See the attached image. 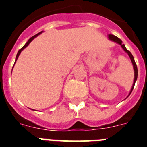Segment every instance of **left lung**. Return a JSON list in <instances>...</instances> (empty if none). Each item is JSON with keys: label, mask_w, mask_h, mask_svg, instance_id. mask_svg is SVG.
I'll return each instance as SVG.
<instances>
[{"label": "left lung", "mask_w": 147, "mask_h": 147, "mask_svg": "<svg viewBox=\"0 0 147 147\" xmlns=\"http://www.w3.org/2000/svg\"><path fill=\"white\" fill-rule=\"evenodd\" d=\"M108 37L109 40L113 41V42H117V43H118V44H120V45H121V47L123 48V50H124V51L126 52L128 54L130 59H131V63H132L133 64V68H134V71H135V78H134V82H133L132 87H131V91H130V94H129V95H130V94H131V93L132 92V90L133 88H134V86H135L136 81L137 80V77H138V68H137V65H136V62H135V60H134V57H133L132 54L131 53V52H130L129 50H127V49L126 47H125V45H124V44L122 43V41H121L119 38H117V36H114V35H113V34H109Z\"/></svg>", "instance_id": "left-lung-1"}]
</instances>
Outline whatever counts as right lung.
<instances>
[{
	"label": "right lung",
	"mask_w": 147,
	"mask_h": 147,
	"mask_svg": "<svg viewBox=\"0 0 147 147\" xmlns=\"http://www.w3.org/2000/svg\"><path fill=\"white\" fill-rule=\"evenodd\" d=\"M41 33H42V31H41V32H39L38 34H35V35H34L33 37H31V38H30L29 39V40H28V41H27V43H26V44H25V45H24V46H23V47H22V48H21L20 49V50H19V51H18L17 55H16V61H17L18 57H19V56H20V53H21V52L23 51V49H24L26 48V47H27V45H29V44H30V42H31V41H32V40H33V39L34 38H36V37L38 36V35H39V34H41ZM15 63H16V62H15ZM12 68H13V67H12Z\"/></svg>",
	"instance_id": "right-lung-1"
}]
</instances>
